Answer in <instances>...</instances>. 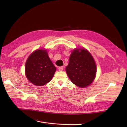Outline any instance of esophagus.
<instances>
[{"instance_id":"1","label":"esophagus","mask_w":127,"mask_h":127,"mask_svg":"<svg viewBox=\"0 0 127 127\" xmlns=\"http://www.w3.org/2000/svg\"><path fill=\"white\" fill-rule=\"evenodd\" d=\"M63 69H64V66H60L58 68V70L59 71H63Z\"/></svg>"}]
</instances>
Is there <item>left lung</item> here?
Wrapping results in <instances>:
<instances>
[{"instance_id":"1","label":"left lung","mask_w":127,"mask_h":127,"mask_svg":"<svg viewBox=\"0 0 127 127\" xmlns=\"http://www.w3.org/2000/svg\"><path fill=\"white\" fill-rule=\"evenodd\" d=\"M74 50L69 58L66 72L71 81L81 88L91 84L95 77L96 68L91 53L86 49Z\"/></svg>"}]
</instances>
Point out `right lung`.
I'll return each mask as SVG.
<instances>
[{"mask_svg": "<svg viewBox=\"0 0 127 127\" xmlns=\"http://www.w3.org/2000/svg\"><path fill=\"white\" fill-rule=\"evenodd\" d=\"M56 70V67L46 50H36L29 56L26 61V77L36 86H42L49 82Z\"/></svg>", "mask_w": 127, "mask_h": 127, "instance_id": "right-lung-1", "label": "right lung"}]
</instances>
